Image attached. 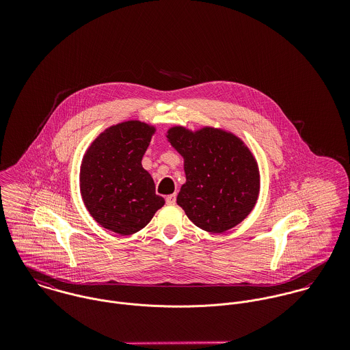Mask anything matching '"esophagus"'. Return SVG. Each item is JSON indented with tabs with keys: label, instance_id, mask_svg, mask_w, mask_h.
I'll list each match as a JSON object with an SVG mask.
<instances>
[{
	"label": "esophagus",
	"instance_id": "34e87169",
	"mask_svg": "<svg viewBox=\"0 0 350 350\" xmlns=\"http://www.w3.org/2000/svg\"><path fill=\"white\" fill-rule=\"evenodd\" d=\"M165 202H167V204H174V203L176 202V196H175V194L168 196V197L165 198Z\"/></svg>",
	"mask_w": 350,
	"mask_h": 350
}]
</instances>
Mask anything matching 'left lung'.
<instances>
[{
    "instance_id": "left-lung-1",
    "label": "left lung",
    "mask_w": 350,
    "mask_h": 350,
    "mask_svg": "<svg viewBox=\"0 0 350 350\" xmlns=\"http://www.w3.org/2000/svg\"><path fill=\"white\" fill-rule=\"evenodd\" d=\"M185 159L186 183L176 202L200 229L222 233L240 224L258 196V170L234 135L203 128L193 133L175 126L167 135Z\"/></svg>"
}]
</instances>
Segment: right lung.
I'll return each instance as SVG.
<instances>
[{"label":"right lung","instance_id":"obj_1","mask_svg":"<svg viewBox=\"0 0 350 350\" xmlns=\"http://www.w3.org/2000/svg\"><path fill=\"white\" fill-rule=\"evenodd\" d=\"M154 129L140 121L110 126L94 140L81 167V193L100 226L121 236L148 225L164 198L142 159Z\"/></svg>","mask_w":350,"mask_h":350}]
</instances>
